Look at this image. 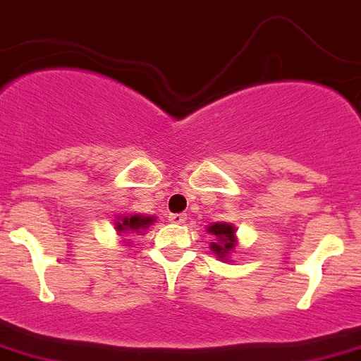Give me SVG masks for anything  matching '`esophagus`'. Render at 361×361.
<instances>
[{"instance_id":"obj_1","label":"esophagus","mask_w":361,"mask_h":361,"mask_svg":"<svg viewBox=\"0 0 361 361\" xmlns=\"http://www.w3.org/2000/svg\"><path fill=\"white\" fill-rule=\"evenodd\" d=\"M168 221H169V223H173V224H183V223H186L188 217L184 214H171V215H169Z\"/></svg>"}]
</instances>
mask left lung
<instances>
[{
    "label": "left lung",
    "instance_id": "obj_1",
    "mask_svg": "<svg viewBox=\"0 0 361 361\" xmlns=\"http://www.w3.org/2000/svg\"><path fill=\"white\" fill-rule=\"evenodd\" d=\"M206 232L215 235V243L210 248L221 261H228V257L235 252L237 245V228L232 223H212L206 228Z\"/></svg>",
    "mask_w": 361,
    "mask_h": 361
}]
</instances>
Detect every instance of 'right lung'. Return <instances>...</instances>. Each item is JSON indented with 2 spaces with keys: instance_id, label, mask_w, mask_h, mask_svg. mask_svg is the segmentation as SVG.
<instances>
[{
  "instance_id": "1",
  "label": "right lung",
  "mask_w": 361,
  "mask_h": 361,
  "mask_svg": "<svg viewBox=\"0 0 361 361\" xmlns=\"http://www.w3.org/2000/svg\"><path fill=\"white\" fill-rule=\"evenodd\" d=\"M155 215H140V214H124L116 215L115 230L118 235L124 237L126 233H142L144 230L155 223Z\"/></svg>"
}]
</instances>
